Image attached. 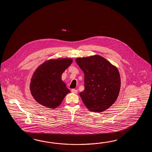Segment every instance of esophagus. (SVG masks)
<instances>
[{"mask_svg":"<svg viewBox=\"0 0 152 152\" xmlns=\"http://www.w3.org/2000/svg\"><path fill=\"white\" fill-rule=\"evenodd\" d=\"M71 92L73 93H75V94H77V90H75V89H72Z\"/></svg>","mask_w":152,"mask_h":152,"instance_id":"esophagus-1","label":"esophagus"}]
</instances>
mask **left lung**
<instances>
[{"label":"left lung","mask_w":152,"mask_h":152,"mask_svg":"<svg viewBox=\"0 0 152 152\" xmlns=\"http://www.w3.org/2000/svg\"><path fill=\"white\" fill-rule=\"evenodd\" d=\"M84 73L83 103L91 111L100 113L110 107L118 97L121 77L117 68L99 55L76 58Z\"/></svg>","instance_id":"obj_1"}]
</instances>
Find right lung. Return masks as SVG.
<instances>
[{"label": "right lung", "mask_w": 152, "mask_h": 152, "mask_svg": "<svg viewBox=\"0 0 152 152\" xmlns=\"http://www.w3.org/2000/svg\"><path fill=\"white\" fill-rule=\"evenodd\" d=\"M73 62L71 58L51 59L36 69L31 79V94L38 103L50 109L61 103L70 92L62 81L61 75Z\"/></svg>", "instance_id": "obj_1"}]
</instances>
